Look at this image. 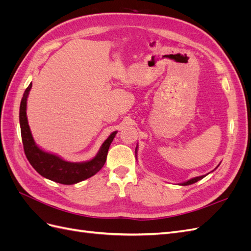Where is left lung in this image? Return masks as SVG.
<instances>
[{
  "mask_svg": "<svg viewBox=\"0 0 251 251\" xmlns=\"http://www.w3.org/2000/svg\"><path fill=\"white\" fill-rule=\"evenodd\" d=\"M135 151H137V147H136V150H135ZM205 176H200V177H196V178H193V179H191V180H188V181H186V182H184V183H182L181 185H189V184H193V183H196L197 181H199V180H201V179H203Z\"/></svg>",
  "mask_w": 251,
  "mask_h": 251,
  "instance_id": "1",
  "label": "left lung"
}]
</instances>
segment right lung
I'll use <instances>...</instances> for the list:
<instances>
[{"label": "right lung", "mask_w": 251, "mask_h": 251, "mask_svg": "<svg viewBox=\"0 0 251 251\" xmlns=\"http://www.w3.org/2000/svg\"><path fill=\"white\" fill-rule=\"evenodd\" d=\"M31 87L32 82L25 90L20 105V126L22 141L23 146H24L25 155L30 164L33 166V169L41 176L62 184H74L94 176L104 165L105 160H107L110 144L112 143L117 132H113L109 136L108 139L102 143L97 155L92 160L87 162H68L56 155L44 151L35 144L31 132H30V127L27 120V97Z\"/></svg>", "instance_id": "1"}]
</instances>
